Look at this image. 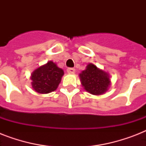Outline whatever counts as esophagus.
<instances>
[{"mask_svg": "<svg viewBox=\"0 0 146 146\" xmlns=\"http://www.w3.org/2000/svg\"><path fill=\"white\" fill-rule=\"evenodd\" d=\"M67 71V73H70V74H73V73H75V69L74 68H68L66 70Z\"/></svg>", "mask_w": 146, "mask_h": 146, "instance_id": "1", "label": "esophagus"}]
</instances>
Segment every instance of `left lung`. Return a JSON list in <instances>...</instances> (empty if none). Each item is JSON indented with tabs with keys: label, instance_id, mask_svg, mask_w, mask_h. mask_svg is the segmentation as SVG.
Masks as SVG:
<instances>
[{
	"label": "left lung",
	"instance_id": "obj_1",
	"mask_svg": "<svg viewBox=\"0 0 146 146\" xmlns=\"http://www.w3.org/2000/svg\"><path fill=\"white\" fill-rule=\"evenodd\" d=\"M79 76L83 89L95 96L105 93L111 84L109 73L98 68L92 63L87 65L86 70H82Z\"/></svg>",
	"mask_w": 146,
	"mask_h": 146
}]
</instances>
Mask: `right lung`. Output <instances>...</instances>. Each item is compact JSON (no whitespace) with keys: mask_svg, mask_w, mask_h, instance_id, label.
Returning <instances> with one entry per match:
<instances>
[{"mask_svg":"<svg viewBox=\"0 0 146 146\" xmlns=\"http://www.w3.org/2000/svg\"><path fill=\"white\" fill-rule=\"evenodd\" d=\"M64 74V70L50 60L32 73V88L39 94L50 93L57 89Z\"/></svg>","mask_w":146,"mask_h":146,"instance_id":"right-lung-1","label":"right lung"}]
</instances>
